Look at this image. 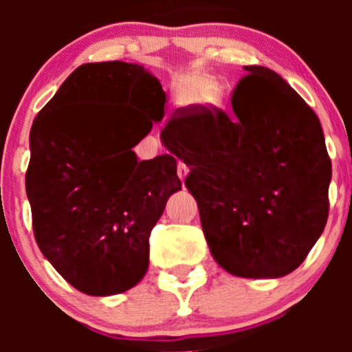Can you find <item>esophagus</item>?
<instances>
[{
	"label": "esophagus",
	"instance_id": "esophagus-1",
	"mask_svg": "<svg viewBox=\"0 0 352 352\" xmlns=\"http://www.w3.org/2000/svg\"><path fill=\"white\" fill-rule=\"evenodd\" d=\"M177 172H179L180 180H184V179H186V177H187V173H189V166H187L186 163L180 162V163H179V170H177Z\"/></svg>",
	"mask_w": 352,
	"mask_h": 352
}]
</instances>
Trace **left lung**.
I'll list each match as a JSON object with an SVG mask.
<instances>
[{"label":"left lung","mask_w":352,"mask_h":352,"mask_svg":"<svg viewBox=\"0 0 352 352\" xmlns=\"http://www.w3.org/2000/svg\"><path fill=\"white\" fill-rule=\"evenodd\" d=\"M245 71L232 117L189 105L162 140L189 166L186 186L214 261L240 278H281L324 232L332 163L310 105L269 67Z\"/></svg>","instance_id":"left-lung-1"}]
</instances>
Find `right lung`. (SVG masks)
Masks as SVG:
<instances>
[{"label": "right lung", "instance_id": "right-lung-1", "mask_svg": "<svg viewBox=\"0 0 352 352\" xmlns=\"http://www.w3.org/2000/svg\"><path fill=\"white\" fill-rule=\"evenodd\" d=\"M165 102L143 66L88 63L34 119L25 187L35 242L81 293H124L146 274L151 230L182 182L175 156L138 162L133 148L163 119Z\"/></svg>", "mask_w": 352, "mask_h": 352}]
</instances>
